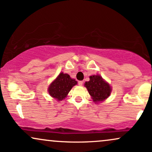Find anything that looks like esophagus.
<instances>
[{
  "label": "esophagus",
  "instance_id": "esophagus-1",
  "mask_svg": "<svg viewBox=\"0 0 152 152\" xmlns=\"http://www.w3.org/2000/svg\"><path fill=\"white\" fill-rule=\"evenodd\" d=\"M83 84V81H78V85H79V86H82Z\"/></svg>",
  "mask_w": 152,
  "mask_h": 152
}]
</instances>
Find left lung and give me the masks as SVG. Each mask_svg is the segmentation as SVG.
<instances>
[{
	"instance_id": "1",
	"label": "left lung",
	"mask_w": 152,
	"mask_h": 152,
	"mask_svg": "<svg viewBox=\"0 0 152 152\" xmlns=\"http://www.w3.org/2000/svg\"><path fill=\"white\" fill-rule=\"evenodd\" d=\"M89 78L90 81L85 83V86L94 102H102L108 98L111 94V86L99 75L91 76Z\"/></svg>"
}]
</instances>
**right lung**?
<instances>
[{
	"mask_svg": "<svg viewBox=\"0 0 152 152\" xmlns=\"http://www.w3.org/2000/svg\"><path fill=\"white\" fill-rule=\"evenodd\" d=\"M76 83L77 81L71 78L69 74L61 73L56 79L50 84L48 88V92L52 97L57 100H63Z\"/></svg>",
	"mask_w": 152,
	"mask_h": 152,
	"instance_id": "obj_1",
	"label": "right lung"
}]
</instances>
